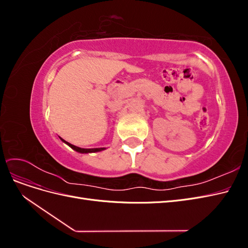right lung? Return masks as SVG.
I'll use <instances>...</instances> for the list:
<instances>
[{"mask_svg": "<svg viewBox=\"0 0 248 248\" xmlns=\"http://www.w3.org/2000/svg\"><path fill=\"white\" fill-rule=\"evenodd\" d=\"M65 144L68 145L70 148H72L73 150H76L77 152H79V153H95V152H99V151H102V150H104V148H93V149H82V148H79V147H77L74 146L72 144H70V142L64 140L63 139H61Z\"/></svg>", "mask_w": 248, "mask_h": 248, "instance_id": "add662e5", "label": "right lung"}]
</instances>
